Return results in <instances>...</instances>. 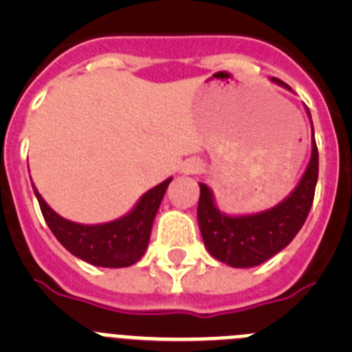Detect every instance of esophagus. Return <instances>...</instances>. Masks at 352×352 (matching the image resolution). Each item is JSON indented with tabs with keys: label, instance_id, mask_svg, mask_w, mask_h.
Segmentation results:
<instances>
[{
	"label": "esophagus",
	"instance_id": "34e87169",
	"mask_svg": "<svg viewBox=\"0 0 352 352\" xmlns=\"http://www.w3.org/2000/svg\"><path fill=\"white\" fill-rule=\"evenodd\" d=\"M201 169H203V166H201V162L195 160V158L183 162V166H182V173L186 174V176H190V174H199L201 173Z\"/></svg>",
	"mask_w": 352,
	"mask_h": 352
}]
</instances>
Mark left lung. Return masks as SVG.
Returning <instances> with one entry per match:
<instances>
[{"mask_svg":"<svg viewBox=\"0 0 352 352\" xmlns=\"http://www.w3.org/2000/svg\"><path fill=\"white\" fill-rule=\"evenodd\" d=\"M270 80L292 91L280 79L272 77ZM307 114L312 126V153L303 176L284 201L270 210L257 211V213L229 214L217 206L210 186L206 183H199L201 186L197 206L199 229L206 250L220 263L229 264L232 268L259 266L284 250L303 227L312 206L317 176H319V153H317L309 109Z\"/></svg>","mask_w":352,"mask_h":352,"instance_id":"obj_1","label":"left lung"}]
</instances>
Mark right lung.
<instances>
[{
  "label": "right lung",
  "mask_w": 352,
  "mask_h": 352,
  "mask_svg": "<svg viewBox=\"0 0 352 352\" xmlns=\"http://www.w3.org/2000/svg\"><path fill=\"white\" fill-rule=\"evenodd\" d=\"M173 178L149 188L126 214L105 223H77L56 213L33 185L43 219L72 256L102 268H126L144 256L151 227Z\"/></svg>",
  "instance_id": "add662e5"
}]
</instances>
